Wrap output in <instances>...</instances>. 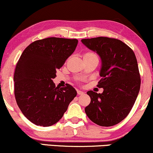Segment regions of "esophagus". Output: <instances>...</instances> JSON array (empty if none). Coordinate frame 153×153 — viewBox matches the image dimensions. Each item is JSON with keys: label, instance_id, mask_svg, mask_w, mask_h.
Listing matches in <instances>:
<instances>
[{"label": "esophagus", "instance_id": "esophagus-1", "mask_svg": "<svg viewBox=\"0 0 153 153\" xmlns=\"http://www.w3.org/2000/svg\"><path fill=\"white\" fill-rule=\"evenodd\" d=\"M77 93H78V95H82V94H84L83 91H80V90H78V91H77Z\"/></svg>", "mask_w": 153, "mask_h": 153}]
</instances>
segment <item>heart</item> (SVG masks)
<instances>
[{"label": "heart", "instance_id": "obj_1", "mask_svg": "<svg viewBox=\"0 0 153 153\" xmlns=\"http://www.w3.org/2000/svg\"><path fill=\"white\" fill-rule=\"evenodd\" d=\"M91 55H96V54L93 53V52H87L86 54H84V56H91Z\"/></svg>", "mask_w": 153, "mask_h": 153}]
</instances>
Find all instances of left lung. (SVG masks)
<instances>
[{
  "instance_id": "left-lung-1",
  "label": "left lung",
  "mask_w": 153,
  "mask_h": 153,
  "mask_svg": "<svg viewBox=\"0 0 153 153\" xmlns=\"http://www.w3.org/2000/svg\"><path fill=\"white\" fill-rule=\"evenodd\" d=\"M82 43L101 59L97 86L102 94L89 91L91 103L85 108L89 119L102 127L122 122L134 106L140 88V75L135 54L121 40L108 37L83 39Z\"/></svg>"
}]
</instances>
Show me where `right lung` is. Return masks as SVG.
Listing matches in <instances>:
<instances>
[{"label": "right lung", "mask_w": 153, "mask_h": 153, "mask_svg": "<svg viewBox=\"0 0 153 153\" xmlns=\"http://www.w3.org/2000/svg\"><path fill=\"white\" fill-rule=\"evenodd\" d=\"M78 42L43 39L30 44L21 55L13 77L15 98L23 114L33 124L43 127L56 124L76 96L72 85L56 87L52 79L74 52Z\"/></svg>", "instance_id": "1"}]
</instances>
